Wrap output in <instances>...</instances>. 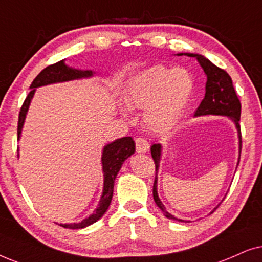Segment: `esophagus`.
Masks as SVG:
<instances>
[{"label":"esophagus","instance_id":"obj_1","mask_svg":"<svg viewBox=\"0 0 262 262\" xmlns=\"http://www.w3.org/2000/svg\"><path fill=\"white\" fill-rule=\"evenodd\" d=\"M135 148H137V152L139 153H145L148 151L149 148V144L146 139L139 137L135 139Z\"/></svg>","mask_w":262,"mask_h":262}]
</instances>
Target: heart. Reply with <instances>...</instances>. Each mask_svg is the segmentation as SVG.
<instances>
[{
    "label": "heart",
    "instance_id": "obj_1",
    "mask_svg": "<svg viewBox=\"0 0 262 262\" xmlns=\"http://www.w3.org/2000/svg\"><path fill=\"white\" fill-rule=\"evenodd\" d=\"M193 93L194 80L189 72L155 66L132 80L128 103L135 107H146V123L156 130H164L179 120Z\"/></svg>",
    "mask_w": 262,
    "mask_h": 262
}]
</instances>
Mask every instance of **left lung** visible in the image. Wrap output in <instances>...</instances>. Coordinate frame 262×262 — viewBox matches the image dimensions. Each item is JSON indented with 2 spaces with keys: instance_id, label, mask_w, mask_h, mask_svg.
Segmentation results:
<instances>
[{
  "instance_id": "left-lung-1",
  "label": "left lung",
  "mask_w": 262,
  "mask_h": 262,
  "mask_svg": "<svg viewBox=\"0 0 262 262\" xmlns=\"http://www.w3.org/2000/svg\"><path fill=\"white\" fill-rule=\"evenodd\" d=\"M186 55L190 56V57H196L199 63H200L202 69H204L205 74L207 75L206 93H205V98L202 99L198 110L195 111V116H202V115H222V116H229L231 118L233 123L236 124L237 133H238L241 153V149H242V134H241L239 125L241 102L238 97H237L235 89H233L231 78H230V75L224 71V69L217 67V66L212 63L211 61H208L206 57H204V56L196 54ZM160 152H162V147H160L159 144H155L151 147V156L153 160H155L156 165V177L155 183H153V199H155L157 206L165 213L167 218L177 219L166 211V208L164 207L162 201H160L158 193H157V171H158L159 167ZM211 213H213V211H212ZM177 221L184 222L181 221V219H177Z\"/></svg>"
}]
</instances>
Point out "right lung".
Segmentation results:
<instances>
[{"instance_id":"1","label":"right lung","mask_w":262,"mask_h":262,"mask_svg":"<svg viewBox=\"0 0 262 262\" xmlns=\"http://www.w3.org/2000/svg\"><path fill=\"white\" fill-rule=\"evenodd\" d=\"M92 71H78V69H73L68 66L64 64L63 60L56 62L54 64L48 66L44 68L39 74L36 76L32 83L30 86V93L27 95L26 99L24 100L21 109L19 113V121H17V138H20L21 134V128L25 121L26 113L29 110V105L31 103V99L34 95V91L37 87L49 85V83L54 82H62V81H69V80L80 79V78H89L92 76ZM135 151V142L130 137L121 138L118 140L111 142V144L106 145L103 149V171H104V188H103V195L100 199L98 207L95 210L89 218L83 219L81 223H74V224H60L66 229H82L86 228L93 223H96L102 215L105 213L107 207H109L111 199H113L114 194V182L116 179L118 171H120L122 164L128 157H130Z\"/></svg>"}]
</instances>
